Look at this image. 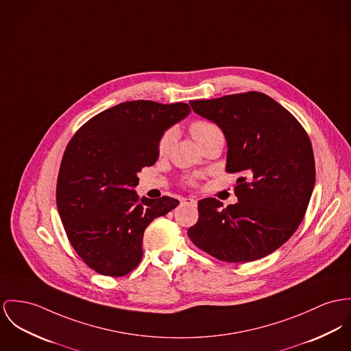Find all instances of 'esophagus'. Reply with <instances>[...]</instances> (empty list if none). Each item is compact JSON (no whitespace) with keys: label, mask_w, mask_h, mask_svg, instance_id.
<instances>
[{"label":"esophagus","mask_w":351,"mask_h":351,"mask_svg":"<svg viewBox=\"0 0 351 351\" xmlns=\"http://www.w3.org/2000/svg\"><path fill=\"white\" fill-rule=\"evenodd\" d=\"M182 204H189V206H192V207H196L197 206V200H195L192 197H184V199H182Z\"/></svg>","instance_id":"esophagus-1"}]
</instances>
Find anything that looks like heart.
Returning <instances> with one entry per match:
<instances>
[{
  "instance_id": "b5f03b06",
  "label": "heart",
  "mask_w": 351,
  "mask_h": 351,
  "mask_svg": "<svg viewBox=\"0 0 351 351\" xmlns=\"http://www.w3.org/2000/svg\"><path fill=\"white\" fill-rule=\"evenodd\" d=\"M189 131L192 136L195 137V140L203 147L204 144H207L208 141H211L213 138H215L216 136L223 135L220 128L216 125L214 121L207 120V119H196L189 124ZM175 130L169 128L167 131L162 132L159 141H158V152L159 155H167L168 151L171 149V145L173 143L175 138ZM189 182H192L189 179Z\"/></svg>"
}]
</instances>
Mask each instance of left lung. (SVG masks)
Returning <instances> with one entry per match:
<instances>
[{
    "label": "left lung",
    "instance_id": "8db88e82",
    "mask_svg": "<svg viewBox=\"0 0 351 351\" xmlns=\"http://www.w3.org/2000/svg\"><path fill=\"white\" fill-rule=\"evenodd\" d=\"M192 109L216 123L227 138L228 173H239L237 204L199 200L192 243L219 261L261 259L297 231L315 184L310 137L297 119L261 92L193 100Z\"/></svg>",
    "mask_w": 351,
    "mask_h": 351
}]
</instances>
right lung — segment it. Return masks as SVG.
<instances>
[{
  "instance_id": "1",
  "label": "right lung",
  "mask_w": 351,
  "mask_h": 351,
  "mask_svg": "<svg viewBox=\"0 0 351 351\" xmlns=\"http://www.w3.org/2000/svg\"><path fill=\"white\" fill-rule=\"evenodd\" d=\"M191 112L189 104L127 101L89 119L68 143L56 186L57 210L82 262L124 276L143 258L148 224L173 210L169 196L138 197L137 172L154 165L158 141Z\"/></svg>"
}]
</instances>
